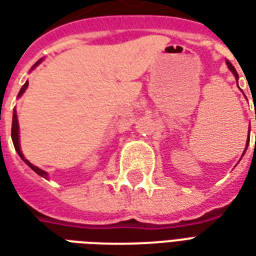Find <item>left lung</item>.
<instances>
[{
    "instance_id": "obj_1",
    "label": "left lung",
    "mask_w": 256,
    "mask_h": 256,
    "mask_svg": "<svg viewBox=\"0 0 256 256\" xmlns=\"http://www.w3.org/2000/svg\"><path fill=\"white\" fill-rule=\"evenodd\" d=\"M226 64H228V67H229V70H230L232 72H233V75H234V76H236V79L238 78V75H237V71H236V70H234V67H233V66H232L230 62H229V60H226ZM248 136H250V134H248Z\"/></svg>"
}]
</instances>
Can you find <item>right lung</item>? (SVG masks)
<instances>
[{"label":"right lung","mask_w":256,"mask_h":256,"mask_svg":"<svg viewBox=\"0 0 256 256\" xmlns=\"http://www.w3.org/2000/svg\"><path fill=\"white\" fill-rule=\"evenodd\" d=\"M40 62H41V60H40ZM40 62H38V63H40ZM38 63H36V64H38ZM27 86H28V82H26V84H23V86H22V89H20L19 94H18V96H19V97L22 94H23V93H24V90L27 89ZM12 141H14V150H16V152H18L20 158H22V159H23V160H24L26 163H27V164H28V167H31V168H32V170H34V172H36V174H38V176H41V177L46 178L48 177L46 172H44V170H41V168H38V167H36V166H34V164H31L30 162L27 160V159H24V156H23V154H22V150H20V145H19V123H18V115H16V111H14V119H12Z\"/></svg>","instance_id":"right-lung-1"}]
</instances>
